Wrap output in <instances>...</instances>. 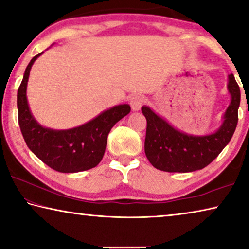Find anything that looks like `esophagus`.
<instances>
[{"mask_svg":"<svg viewBox=\"0 0 249 249\" xmlns=\"http://www.w3.org/2000/svg\"><path fill=\"white\" fill-rule=\"evenodd\" d=\"M143 103H144L143 97L140 95H134L131 97V99H130V106H131V108H132V110H134V111L140 110Z\"/></svg>","mask_w":249,"mask_h":249,"instance_id":"34e87169","label":"esophagus"}]
</instances>
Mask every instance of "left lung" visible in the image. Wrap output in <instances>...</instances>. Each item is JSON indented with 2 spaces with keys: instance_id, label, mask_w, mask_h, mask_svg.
<instances>
[{
  "instance_id": "obj_1",
  "label": "left lung",
  "mask_w": 249,
  "mask_h": 249,
  "mask_svg": "<svg viewBox=\"0 0 249 249\" xmlns=\"http://www.w3.org/2000/svg\"><path fill=\"white\" fill-rule=\"evenodd\" d=\"M231 96L224 121L216 132L209 136H189L175 130L148 107L141 111L146 119L144 151L154 168L165 172H193L204 169L228 144L238 122L240 90L234 75L228 76Z\"/></svg>"
}]
</instances>
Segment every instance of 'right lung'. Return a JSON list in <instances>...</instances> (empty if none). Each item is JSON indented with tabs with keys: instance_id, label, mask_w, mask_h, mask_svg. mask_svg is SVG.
I'll return each mask as SVG.
<instances>
[{
	"instance_id": "obj_1",
	"label": "right lung",
	"mask_w": 249,
	"mask_h": 249,
	"mask_svg": "<svg viewBox=\"0 0 249 249\" xmlns=\"http://www.w3.org/2000/svg\"><path fill=\"white\" fill-rule=\"evenodd\" d=\"M42 53L27 65L18 90V124L31 151L53 170L63 173L81 172L99 164L107 145L110 130L130 112L129 105L106 110L95 119L69 130L43 128L32 116L26 99L27 80L32 65Z\"/></svg>"
}]
</instances>
